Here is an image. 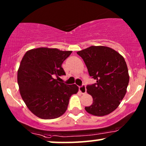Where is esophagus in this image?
Here are the masks:
<instances>
[{"label":"esophagus","instance_id":"1","mask_svg":"<svg viewBox=\"0 0 146 146\" xmlns=\"http://www.w3.org/2000/svg\"><path fill=\"white\" fill-rule=\"evenodd\" d=\"M79 91H80L81 94H85V93L86 92V86H85V85H84V84H83V85H82V86H80V87H79Z\"/></svg>","mask_w":146,"mask_h":146}]
</instances>
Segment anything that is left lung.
<instances>
[{"instance_id":"left-lung-1","label":"left lung","mask_w":146,"mask_h":146,"mask_svg":"<svg viewBox=\"0 0 146 146\" xmlns=\"http://www.w3.org/2000/svg\"><path fill=\"white\" fill-rule=\"evenodd\" d=\"M84 60L89 74L96 83L86 86L93 103L85 107L90 114L102 116L114 111L127 91L129 76L124 57L117 51L92 46L77 52Z\"/></svg>"}]
</instances>
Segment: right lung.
<instances>
[{
	"label": "right lung",
	"mask_w": 146,
	"mask_h": 146,
	"mask_svg": "<svg viewBox=\"0 0 146 146\" xmlns=\"http://www.w3.org/2000/svg\"><path fill=\"white\" fill-rule=\"evenodd\" d=\"M71 52L38 48L24 55L17 73L19 91L26 106L37 117H60L66 111L70 97L78 93L76 84L68 85L55 79L66 75L62 64Z\"/></svg>",
	"instance_id": "right-lung-1"
}]
</instances>
